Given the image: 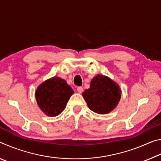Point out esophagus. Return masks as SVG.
Listing matches in <instances>:
<instances>
[{
    "mask_svg": "<svg viewBox=\"0 0 161 161\" xmlns=\"http://www.w3.org/2000/svg\"><path fill=\"white\" fill-rule=\"evenodd\" d=\"M77 92H79V93H82L83 92V91H84V89H83V88L81 86H78L77 88Z\"/></svg>",
    "mask_w": 161,
    "mask_h": 161,
    "instance_id": "obj_1",
    "label": "esophagus"
}]
</instances>
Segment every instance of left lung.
I'll use <instances>...</instances> for the list:
<instances>
[{"label": "left lung", "mask_w": 161, "mask_h": 161, "mask_svg": "<svg viewBox=\"0 0 161 161\" xmlns=\"http://www.w3.org/2000/svg\"><path fill=\"white\" fill-rule=\"evenodd\" d=\"M82 95L92 111L99 114H106L118 104L121 98V90L114 81L99 75L91 81L90 88L86 89Z\"/></svg>", "instance_id": "8db88e82"}]
</instances>
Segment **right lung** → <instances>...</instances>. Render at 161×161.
Masks as SVG:
<instances>
[{
	"instance_id": "right-lung-1",
	"label": "right lung",
	"mask_w": 161,
	"mask_h": 161,
	"mask_svg": "<svg viewBox=\"0 0 161 161\" xmlns=\"http://www.w3.org/2000/svg\"><path fill=\"white\" fill-rule=\"evenodd\" d=\"M74 92L62 79L54 77L38 86L35 97L43 112L49 116L59 115L65 107Z\"/></svg>"
}]
</instances>
